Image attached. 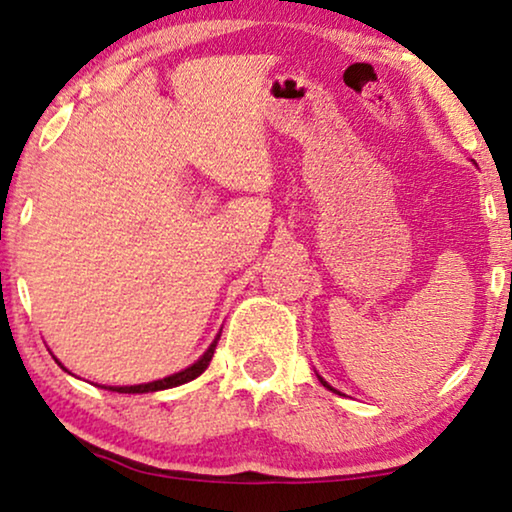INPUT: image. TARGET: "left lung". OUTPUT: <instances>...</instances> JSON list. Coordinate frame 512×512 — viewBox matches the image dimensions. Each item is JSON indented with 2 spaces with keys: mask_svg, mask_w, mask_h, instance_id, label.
<instances>
[{
  "mask_svg": "<svg viewBox=\"0 0 512 512\" xmlns=\"http://www.w3.org/2000/svg\"><path fill=\"white\" fill-rule=\"evenodd\" d=\"M510 282H512V275H510ZM317 377H319V382H321V384H324V387H326V389H331V391H335V389L331 387V384H328V382L324 380V377H321V375H317Z\"/></svg>",
  "mask_w": 512,
  "mask_h": 512,
  "instance_id": "8db88e82",
  "label": "left lung"
}]
</instances>
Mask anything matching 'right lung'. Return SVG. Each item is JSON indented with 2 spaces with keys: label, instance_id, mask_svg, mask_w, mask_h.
<instances>
[{
  "label": "right lung",
  "instance_id": "right-lung-1",
  "mask_svg": "<svg viewBox=\"0 0 512 512\" xmlns=\"http://www.w3.org/2000/svg\"><path fill=\"white\" fill-rule=\"evenodd\" d=\"M221 333L216 335L212 345L207 347V352L200 356L198 361L193 363V366H188L186 370H181V373H174L170 377H163V380H156V382H146V384H132V387H102V389H109V391H118V394H151V391H160V389H172V387H179V384H186L195 380V377L202 375L209 366V361H212L214 356V349H216V342H219ZM58 361V359H55ZM60 363V361H58ZM62 366V363H60ZM65 368V366H62ZM67 370V368H65Z\"/></svg>",
  "mask_w": 512,
  "mask_h": 512
}]
</instances>
